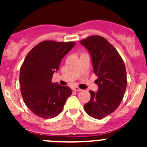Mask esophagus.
Listing matches in <instances>:
<instances>
[{
    "mask_svg": "<svg viewBox=\"0 0 147 147\" xmlns=\"http://www.w3.org/2000/svg\"><path fill=\"white\" fill-rule=\"evenodd\" d=\"M73 90H75V91H81V89L79 88L78 87H73Z\"/></svg>",
    "mask_w": 147,
    "mask_h": 147,
    "instance_id": "34e87169",
    "label": "esophagus"
}]
</instances>
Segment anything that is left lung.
<instances>
[{
    "mask_svg": "<svg viewBox=\"0 0 147 147\" xmlns=\"http://www.w3.org/2000/svg\"><path fill=\"white\" fill-rule=\"evenodd\" d=\"M80 43L91 56L98 91L90 90L91 99L84 105L89 116L101 119L115 112L122 101L127 87L125 65L117 50L100 35L83 39Z\"/></svg>",
    "mask_w": 147,
    "mask_h": 147,
    "instance_id": "8db88e82",
    "label": "left lung"
}]
</instances>
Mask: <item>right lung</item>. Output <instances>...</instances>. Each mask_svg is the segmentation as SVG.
<instances>
[{
	"label": "right lung",
	"instance_id": "1",
	"mask_svg": "<svg viewBox=\"0 0 147 147\" xmlns=\"http://www.w3.org/2000/svg\"><path fill=\"white\" fill-rule=\"evenodd\" d=\"M75 44L42 41L28 53L24 60L20 70L21 94L26 106L37 116L44 119L57 116L72 94L69 87L53 83L52 78L62 59Z\"/></svg>",
	"mask_w": 147,
	"mask_h": 147
}]
</instances>
